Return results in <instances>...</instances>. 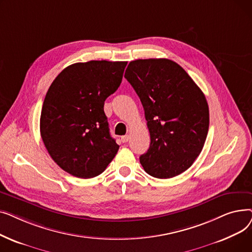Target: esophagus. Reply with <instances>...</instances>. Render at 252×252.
Wrapping results in <instances>:
<instances>
[{
  "mask_svg": "<svg viewBox=\"0 0 252 252\" xmlns=\"http://www.w3.org/2000/svg\"><path fill=\"white\" fill-rule=\"evenodd\" d=\"M129 138H130V136H129V135L123 136V137H122V142H123V143H126V142H128Z\"/></svg>",
  "mask_w": 252,
  "mask_h": 252,
  "instance_id": "34e87169",
  "label": "esophagus"
}]
</instances>
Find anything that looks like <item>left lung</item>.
Returning a JSON list of instances; mask_svg holds the SVG:
<instances>
[{"label": "left lung", "instance_id": "obj_1", "mask_svg": "<svg viewBox=\"0 0 252 252\" xmlns=\"http://www.w3.org/2000/svg\"><path fill=\"white\" fill-rule=\"evenodd\" d=\"M125 77L139 96L150 133V147L140 157L154 178H174L199 156L209 126L202 91L181 66L169 59L129 62Z\"/></svg>", "mask_w": 252, "mask_h": 252}]
</instances>
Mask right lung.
Instances as JSON below:
<instances>
[{
    "instance_id": "add662e5",
    "label": "right lung",
    "mask_w": 252,
    "mask_h": 252,
    "mask_svg": "<svg viewBox=\"0 0 252 252\" xmlns=\"http://www.w3.org/2000/svg\"><path fill=\"white\" fill-rule=\"evenodd\" d=\"M126 64L106 60L74 63L58 74L47 92L41 136L52 159L71 176H99L118 151L104 102L121 86Z\"/></svg>"
}]
</instances>
